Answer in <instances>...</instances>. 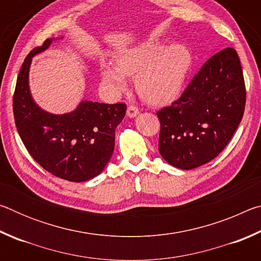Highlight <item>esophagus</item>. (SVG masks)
Wrapping results in <instances>:
<instances>
[{"mask_svg": "<svg viewBox=\"0 0 261 261\" xmlns=\"http://www.w3.org/2000/svg\"><path fill=\"white\" fill-rule=\"evenodd\" d=\"M139 114V109L136 107V106H134V105H130L129 107H127V109H126V115H127V117H130V118H134V117H136L137 115Z\"/></svg>", "mask_w": 261, "mask_h": 261, "instance_id": "1", "label": "esophagus"}]
</instances>
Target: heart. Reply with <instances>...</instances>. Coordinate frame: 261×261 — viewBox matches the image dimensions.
I'll list each match as a JSON object with an SVG mask.
<instances>
[{"label": "heart", "mask_w": 261, "mask_h": 261, "mask_svg": "<svg viewBox=\"0 0 261 261\" xmlns=\"http://www.w3.org/2000/svg\"><path fill=\"white\" fill-rule=\"evenodd\" d=\"M116 68L106 62L100 65L102 82L114 92L126 88L125 77L136 76V88L146 102H171L182 93L192 67L191 50L184 43L163 46L148 40L115 55Z\"/></svg>", "instance_id": "obj_1"}]
</instances>
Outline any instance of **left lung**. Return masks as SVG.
<instances>
[{"instance_id":"1","label":"left lung","mask_w":261,"mask_h":261,"mask_svg":"<svg viewBox=\"0 0 261 261\" xmlns=\"http://www.w3.org/2000/svg\"><path fill=\"white\" fill-rule=\"evenodd\" d=\"M245 101L240 57L228 47L205 62L171 106L156 112L161 156L184 170L212 161L240 125Z\"/></svg>"}]
</instances>
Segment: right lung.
<instances>
[{"label":"right lung","mask_w":261,"mask_h":261,"mask_svg":"<svg viewBox=\"0 0 261 261\" xmlns=\"http://www.w3.org/2000/svg\"><path fill=\"white\" fill-rule=\"evenodd\" d=\"M53 41L47 39L31 50L21 65L12 100L16 127L43 169L70 182H85L98 176L112 158L115 129L125 116L126 105L82 101L73 112L62 115L39 107L30 92V65Z\"/></svg>","instance_id":"1"}]
</instances>
